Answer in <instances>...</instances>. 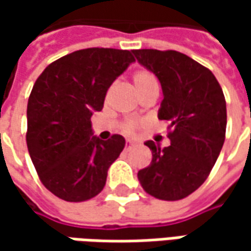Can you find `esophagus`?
Returning <instances> with one entry per match:
<instances>
[{
	"mask_svg": "<svg viewBox=\"0 0 251 251\" xmlns=\"http://www.w3.org/2000/svg\"><path fill=\"white\" fill-rule=\"evenodd\" d=\"M135 145H137L135 142H132V141H127V144H126V151L132 150V148H134Z\"/></svg>",
	"mask_w": 251,
	"mask_h": 251,
	"instance_id": "obj_1",
	"label": "esophagus"
}]
</instances>
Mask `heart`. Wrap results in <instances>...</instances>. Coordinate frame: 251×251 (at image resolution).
<instances>
[{
    "instance_id": "b5f03b06",
    "label": "heart",
    "mask_w": 251,
    "mask_h": 251,
    "mask_svg": "<svg viewBox=\"0 0 251 251\" xmlns=\"http://www.w3.org/2000/svg\"><path fill=\"white\" fill-rule=\"evenodd\" d=\"M132 83H134V88L137 89L138 93L141 91H144V89L152 86V85H158L155 75L151 73V71H147V70H138V71H135L134 75H132ZM137 128H138V123L134 120L126 121L123 124V131L126 134H132V132H135Z\"/></svg>"
}]
</instances>
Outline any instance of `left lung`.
<instances>
[{
  "label": "left lung",
  "instance_id": "left-lung-1",
  "mask_svg": "<svg viewBox=\"0 0 251 251\" xmlns=\"http://www.w3.org/2000/svg\"><path fill=\"white\" fill-rule=\"evenodd\" d=\"M138 63L159 79L163 100L159 120L170 121V145L153 141L152 162L138 172L142 188L152 197L176 201L194 193L209 176L226 132V101L208 68L175 50L132 51Z\"/></svg>",
  "mask_w": 251,
  "mask_h": 251
}]
</instances>
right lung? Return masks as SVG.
Segmentation results:
<instances>
[{"label":"right lung","instance_id":"add662e5","mask_svg":"<svg viewBox=\"0 0 251 251\" xmlns=\"http://www.w3.org/2000/svg\"><path fill=\"white\" fill-rule=\"evenodd\" d=\"M134 61L128 50L83 49L47 65L36 79L27 100L26 144L40 181L55 197L81 202L104 187L126 140L119 134L99 140L91 117Z\"/></svg>","mask_w":251,"mask_h":251}]
</instances>
